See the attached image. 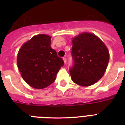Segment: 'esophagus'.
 <instances>
[{"label": "esophagus", "instance_id": "obj_1", "mask_svg": "<svg viewBox=\"0 0 125 125\" xmlns=\"http://www.w3.org/2000/svg\"><path fill=\"white\" fill-rule=\"evenodd\" d=\"M63 61H64L65 63H67V59L65 58H63Z\"/></svg>", "mask_w": 125, "mask_h": 125}]
</instances>
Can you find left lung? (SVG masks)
I'll use <instances>...</instances> for the list:
<instances>
[{
	"instance_id": "8db88e82",
	"label": "left lung",
	"mask_w": 125,
	"mask_h": 125,
	"mask_svg": "<svg viewBox=\"0 0 125 125\" xmlns=\"http://www.w3.org/2000/svg\"><path fill=\"white\" fill-rule=\"evenodd\" d=\"M71 55L73 65L69 69L74 83L89 86L101 79L106 70L109 52L97 36L82 33L73 39Z\"/></svg>"
}]
</instances>
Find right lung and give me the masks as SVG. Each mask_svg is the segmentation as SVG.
I'll return each mask as SVG.
<instances>
[{
  "label": "right lung",
  "instance_id": "1",
  "mask_svg": "<svg viewBox=\"0 0 125 125\" xmlns=\"http://www.w3.org/2000/svg\"><path fill=\"white\" fill-rule=\"evenodd\" d=\"M51 37L34 36L19 51L17 63L24 81L31 87L43 89L54 82L64 62L51 47Z\"/></svg>",
  "mask_w": 125,
  "mask_h": 125
}]
</instances>
